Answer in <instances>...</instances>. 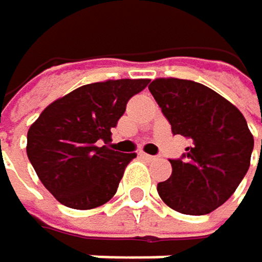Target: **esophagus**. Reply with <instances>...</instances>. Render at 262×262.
Wrapping results in <instances>:
<instances>
[{"label": "esophagus", "instance_id": "34e87169", "mask_svg": "<svg viewBox=\"0 0 262 262\" xmlns=\"http://www.w3.org/2000/svg\"><path fill=\"white\" fill-rule=\"evenodd\" d=\"M141 157H142L144 160H148V161L157 160V157H155V155H147V153H141Z\"/></svg>", "mask_w": 262, "mask_h": 262}]
</instances>
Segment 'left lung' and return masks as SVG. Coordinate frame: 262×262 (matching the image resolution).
<instances>
[{
    "mask_svg": "<svg viewBox=\"0 0 262 262\" xmlns=\"http://www.w3.org/2000/svg\"><path fill=\"white\" fill-rule=\"evenodd\" d=\"M150 93L172 134L190 141L158 194L185 215H206L225 204L250 167L253 136L241 111L212 88L183 79H157ZM262 153V139H261Z\"/></svg>",
    "mask_w": 262,
    "mask_h": 262,
    "instance_id": "obj_1",
    "label": "left lung"
}]
</instances>
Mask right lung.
Returning <instances> with one entry per match:
<instances>
[{
    "instance_id": "1",
    "label": "right lung",
    "mask_w": 262,
    "mask_h": 262,
    "mask_svg": "<svg viewBox=\"0 0 262 262\" xmlns=\"http://www.w3.org/2000/svg\"><path fill=\"white\" fill-rule=\"evenodd\" d=\"M147 79L79 86L42 111L27 136V155L39 180L63 206L88 210L107 202L136 153L105 144L128 101Z\"/></svg>"
}]
</instances>
